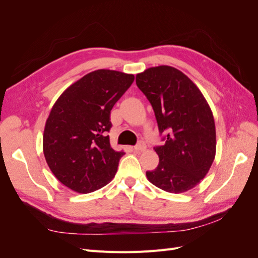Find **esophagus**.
I'll use <instances>...</instances> for the list:
<instances>
[{
  "instance_id": "obj_1",
  "label": "esophagus",
  "mask_w": 258,
  "mask_h": 258,
  "mask_svg": "<svg viewBox=\"0 0 258 258\" xmlns=\"http://www.w3.org/2000/svg\"><path fill=\"white\" fill-rule=\"evenodd\" d=\"M135 150L137 152H144L146 150V144L144 141H140L136 146H135Z\"/></svg>"
}]
</instances>
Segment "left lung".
<instances>
[{
	"mask_svg": "<svg viewBox=\"0 0 258 258\" xmlns=\"http://www.w3.org/2000/svg\"><path fill=\"white\" fill-rule=\"evenodd\" d=\"M136 83L152 104L165 141L154 147L159 163L146 171L148 181L173 194L194 188L212 166L216 151L214 118L205 97L184 73L168 66L137 74Z\"/></svg>",
	"mask_w": 258,
	"mask_h": 258,
	"instance_id": "1",
	"label": "left lung"
}]
</instances>
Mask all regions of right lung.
<instances>
[{
  "label": "right lung",
  "mask_w": 258,
  "mask_h": 258,
  "mask_svg": "<svg viewBox=\"0 0 258 258\" xmlns=\"http://www.w3.org/2000/svg\"><path fill=\"white\" fill-rule=\"evenodd\" d=\"M134 81L132 74L97 70L70 86L53 104L43 151L53 175L70 189L95 191L115 176L124 152L111 146V111Z\"/></svg>",
  "instance_id": "right-lung-1"
}]
</instances>
